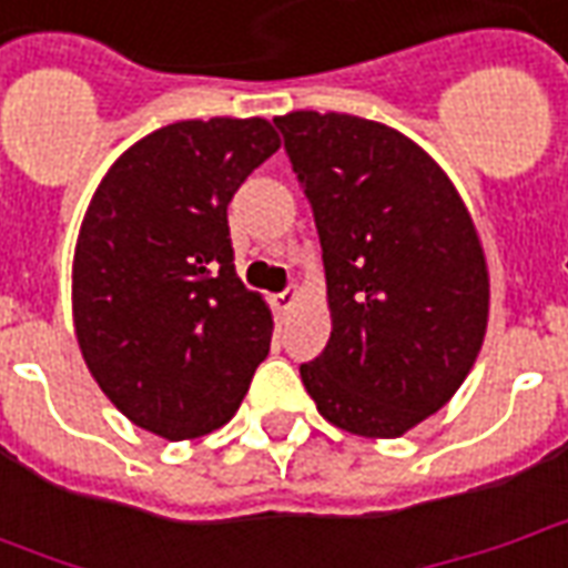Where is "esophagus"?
Segmentation results:
<instances>
[{"label": "esophagus", "mask_w": 568, "mask_h": 568, "mask_svg": "<svg viewBox=\"0 0 568 568\" xmlns=\"http://www.w3.org/2000/svg\"><path fill=\"white\" fill-rule=\"evenodd\" d=\"M295 297H297V288H295V285H288L285 292L273 295V304H276V310H288L292 304H295Z\"/></svg>", "instance_id": "34e87169"}]
</instances>
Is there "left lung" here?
<instances>
[{
    "instance_id": "8db88e82",
    "label": "left lung",
    "mask_w": 568,
    "mask_h": 568,
    "mask_svg": "<svg viewBox=\"0 0 568 568\" xmlns=\"http://www.w3.org/2000/svg\"><path fill=\"white\" fill-rule=\"evenodd\" d=\"M273 124L313 206L332 307L301 381L337 428L398 438L450 402L484 344L489 276L471 215L398 130L337 112Z\"/></svg>"
}]
</instances>
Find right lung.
Listing matches in <instances>:
<instances>
[{"label":"right lung","mask_w":568,"mask_h":568,"mask_svg":"<svg viewBox=\"0 0 568 568\" xmlns=\"http://www.w3.org/2000/svg\"><path fill=\"white\" fill-rule=\"evenodd\" d=\"M276 149L264 118L166 124L112 163L81 222V356L124 417L166 440L224 426L271 353V310L236 276L227 203Z\"/></svg>","instance_id":"add662e5"}]
</instances>
